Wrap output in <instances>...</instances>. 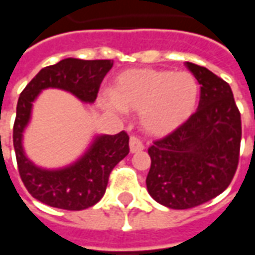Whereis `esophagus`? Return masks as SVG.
Returning <instances> with one entry per match:
<instances>
[{"label":"esophagus","mask_w":255,"mask_h":255,"mask_svg":"<svg viewBox=\"0 0 255 255\" xmlns=\"http://www.w3.org/2000/svg\"><path fill=\"white\" fill-rule=\"evenodd\" d=\"M143 149V143L138 138L132 136V138L129 139V150H131V153H139V151H142Z\"/></svg>","instance_id":"1"}]
</instances>
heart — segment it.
Listing matches in <instances>:
<instances>
[{"instance_id":"heart-1","label":"heart","mask_w":255,"mask_h":255,"mask_svg":"<svg viewBox=\"0 0 255 255\" xmlns=\"http://www.w3.org/2000/svg\"><path fill=\"white\" fill-rule=\"evenodd\" d=\"M199 98V83L188 71L129 69L120 73L111 89V98L101 106L109 113L140 112L146 132L165 135L191 117Z\"/></svg>"}]
</instances>
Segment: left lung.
Instances as JSON below:
<instances>
[{"label":"left lung","mask_w":255,"mask_h":255,"mask_svg":"<svg viewBox=\"0 0 255 255\" xmlns=\"http://www.w3.org/2000/svg\"><path fill=\"white\" fill-rule=\"evenodd\" d=\"M186 67L201 84L197 112L149 147L147 191L171 209L195 208L220 195L234 179L241 150V113L230 84L208 68Z\"/></svg>","instance_id":"1"}]
</instances>
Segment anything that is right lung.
Returning a JSON list of instances; mask_svg holds the SVG:
<instances>
[{"label": "right lung", "mask_w": 255, "mask_h": 255, "mask_svg": "<svg viewBox=\"0 0 255 255\" xmlns=\"http://www.w3.org/2000/svg\"><path fill=\"white\" fill-rule=\"evenodd\" d=\"M112 60L65 58L42 68L25 86L17 101L13 126V146L21 180L32 197L52 208L83 210L104 197L112 169L129 153L127 132L98 135L78 161L60 169H43L25 155L23 132L30 123L32 102L42 90L60 89L82 102L93 104Z\"/></svg>", "instance_id": "1"}]
</instances>
